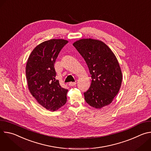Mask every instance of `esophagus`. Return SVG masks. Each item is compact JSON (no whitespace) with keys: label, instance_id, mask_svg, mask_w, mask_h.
Returning a JSON list of instances; mask_svg holds the SVG:
<instances>
[{"label":"esophagus","instance_id":"1","mask_svg":"<svg viewBox=\"0 0 151 151\" xmlns=\"http://www.w3.org/2000/svg\"><path fill=\"white\" fill-rule=\"evenodd\" d=\"M76 82H69V85H70V86H72V87H73V86H74V85H76Z\"/></svg>","mask_w":151,"mask_h":151}]
</instances>
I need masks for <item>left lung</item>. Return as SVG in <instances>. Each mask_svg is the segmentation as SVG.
Here are the masks:
<instances>
[{
    "instance_id": "left-lung-1",
    "label": "left lung",
    "mask_w": 151,
    "mask_h": 151,
    "mask_svg": "<svg viewBox=\"0 0 151 151\" xmlns=\"http://www.w3.org/2000/svg\"><path fill=\"white\" fill-rule=\"evenodd\" d=\"M73 45L87 63L91 75L90 87L83 93L85 101L96 109L109 104L118 93L122 79L115 55L98 40L83 39Z\"/></svg>"
}]
</instances>
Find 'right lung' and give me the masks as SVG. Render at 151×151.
Returning <instances> with one entry per match:
<instances>
[{
	"label": "right lung",
	"mask_w": 151,
	"mask_h": 151,
	"mask_svg": "<svg viewBox=\"0 0 151 151\" xmlns=\"http://www.w3.org/2000/svg\"><path fill=\"white\" fill-rule=\"evenodd\" d=\"M64 39H51L38 45L30 54L26 73L29 89L37 101L50 111L58 109L67 101L68 90L55 79V60L64 46Z\"/></svg>",
	"instance_id": "add662e5"
}]
</instances>
